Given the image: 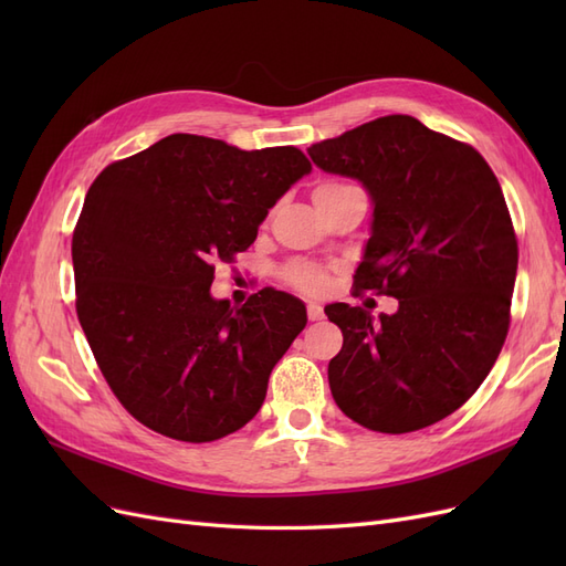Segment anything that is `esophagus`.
Masks as SVG:
<instances>
[{
  "label": "esophagus",
  "instance_id": "1",
  "mask_svg": "<svg viewBox=\"0 0 566 566\" xmlns=\"http://www.w3.org/2000/svg\"><path fill=\"white\" fill-rule=\"evenodd\" d=\"M306 316H310V321H321L323 318V306L312 302L310 306H306Z\"/></svg>",
  "mask_w": 566,
  "mask_h": 566
}]
</instances>
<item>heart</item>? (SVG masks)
I'll return each mask as SVG.
<instances>
[{"label": "heart", "mask_w": 566, "mask_h": 566, "mask_svg": "<svg viewBox=\"0 0 566 566\" xmlns=\"http://www.w3.org/2000/svg\"><path fill=\"white\" fill-rule=\"evenodd\" d=\"M347 184H323L314 191V200H323L337 196L342 191H347ZM287 279L297 290L306 295H321L325 287H328V273H325L321 266H312V264H297L287 269Z\"/></svg>", "instance_id": "b5f03b06"}]
</instances>
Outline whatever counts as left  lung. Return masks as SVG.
Masks as SVG:
<instances>
[{"instance_id": "left-lung-1", "label": "left lung", "mask_w": 566, "mask_h": 566, "mask_svg": "<svg viewBox=\"0 0 566 566\" xmlns=\"http://www.w3.org/2000/svg\"><path fill=\"white\" fill-rule=\"evenodd\" d=\"M310 156L370 196L356 295L399 300L378 318L325 306L345 337L328 364L333 399L373 432L422 430L465 403L503 349L517 238L501 184L472 146L410 115L373 119Z\"/></svg>"}]
</instances>
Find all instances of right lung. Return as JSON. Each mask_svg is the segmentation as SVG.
<instances>
[{
  "instance_id": "add662e5",
  "label": "right lung",
  "mask_w": 566,
  "mask_h": 566,
  "mask_svg": "<svg viewBox=\"0 0 566 566\" xmlns=\"http://www.w3.org/2000/svg\"><path fill=\"white\" fill-rule=\"evenodd\" d=\"M310 172L295 146L169 134L90 186L73 233L77 318L113 394L153 432L214 441L262 408L306 310L281 290L214 300L212 262L248 250Z\"/></svg>"
}]
</instances>
